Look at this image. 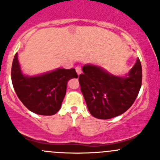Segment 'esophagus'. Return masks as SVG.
Instances as JSON below:
<instances>
[{
    "instance_id": "esophagus-1",
    "label": "esophagus",
    "mask_w": 160,
    "mask_h": 160,
    "mask_svg": "<svg viewBox=\"0 0 160 160\" xmlns=\"http://www.w3.org/2000/svg\"><path fill=\"white\" fill-rule=\"evenodd\" d=\"M76 71H77V74H78V75H80V74L81 73L82 70H81V68H80V67H76Z\"/></svg>"
}]
</instances>
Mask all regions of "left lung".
<instances>
[{
    "label": "left lung",
    "instance_id": "1",
    "mask_svg": "<svg viewBox=\"0 0 160 160\" xmlns=\"http://www.w3.org/2000/svg\"><path fill=\"white\" fill-rule=\"evenodd\" d=\"M80 90L90 113L99 119L123 114L133 104L142 86V66L137 59L126 77L114 76L95 65L83 66Z\"/></svg>",
    "mask_w": 160,
    "mask_h": 160
}]
</instances>
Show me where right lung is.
Returning a JSON list of instances; mask_svg holds the SVG:
<instances>
[{"mask_svg": "<svg viewBox=\"0 0 160 160\" xmlns=\"http://www.w3.org/2000/svg\"><path fill=\"white\" fill-rule=\"evenodd\" d=\"M75 69H56L39 76L22 73L14 56L11 67V80L17 96L28 110L40 115H52L59 111L67 91L68 80L77 78Z\"/></svg>", "mask_w": 160, "mask_h": 160, "instance_id": "right-lung-1", "label": "right lung"}]
</instances>
